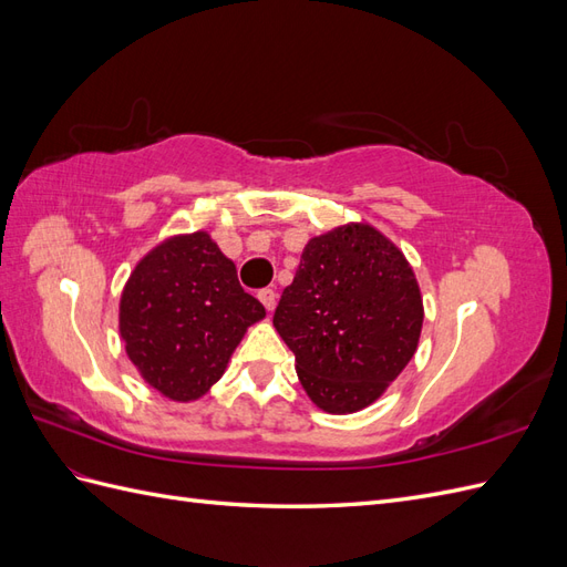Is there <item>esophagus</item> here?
<instances>
[{"mask_svg":"<svg viewBox=\"0 0 567 567\" xmlns=\"http://www.w3.org/2000/svg\"><path fill=\"white\" fill-rule=\"evenodd\" d=\"M257 298H260V302L267 307V312H271L274 307H277V293H274L271 288H265V290H260V293H257Z\"/></svg>","mask_w":567,"mask_h":567,"instance_id":"esophagus-1","label":"esophagus"}]
</instances>
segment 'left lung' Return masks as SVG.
Listing matches in <instances>:
<instances>
[{"instance_id":"left-lung-1","label":"left lung","mask_w":567,"mask_h":567,"mask_svg":"<svg viewBox=\"0 0 567 567\" xmlns=\"http://www.w3.org/2000/svg\"><path fill=\"white\" fill-rule=\"evenodd\" d=\"M421 326L414 269L364 221L310 238L274 312L307 398L329 414L379 400L414 357Z\"/></svg>"}]
</instances>
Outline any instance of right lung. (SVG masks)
I'll return each instance as SVG.
<instances>
[{
	"label": "right lung",
	"instance_id": "right-lung-1",
	"mask_svg": "<svg viewBox=\"0 0 567 567\" xmlns=\"http://www.w3.org/2000/svg\"><path fill=\"white\" fill-rule=\"evenodd\" d=\"M265 307L208 231L148 250L120 296V338L142 379L173 402L200 400Z\"/></svg>",
	"mask_w": 567,
	"mask_h": 567
}]
</instances>
